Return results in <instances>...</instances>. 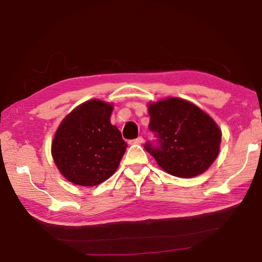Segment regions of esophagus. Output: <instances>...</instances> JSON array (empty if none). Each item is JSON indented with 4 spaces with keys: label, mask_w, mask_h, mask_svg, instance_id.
Returning a JSON list of instances; mask_svg holds the SVG:
<instances>
[{
    "label": "esophagus",
    "mask_w": 262,
    "mask_h": 262,
    "mask_svg": "<svg viewBox=\"0 0 262 262\" xmlns=\"http://www.w3.org/2000/svg\"><path fill=\"white\" fill-rule=\"evenodd\" d=\"M130 143H133V144H141V143H143V137L139 136V137H137V139L130 141Z\"/></svg>",
    "instance_id": "obj_1"
}]
</instances>
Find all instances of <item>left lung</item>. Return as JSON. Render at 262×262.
Here are the masks:
<instances>
[{
	"label": "left lung",
	"mask_w": 262,
	"mask_h": 262,
	"mask_svg": "<svg viewBox=\"0 0 262 262\" xmlns=\"http://www.w3.org/2000/svg\"><path fill=\"white\" fill-rule=\"evenodd\" d=\"M149 128L158 137L144 149L164 171L192 178L207 171L219 156L222 132L205 111L188 100L170 98L149 103Z\"/></svg>",
	"instance_id": "obj_1"
}]
</instances>
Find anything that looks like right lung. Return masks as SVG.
Masks as SVG:
<instances>
[{"label":"right lung","mask_w":262,"mask_h":262,"mask_svg":"<svg viewBox=\"0 0 262 262\" xmlns=\"http://www.w3.org/2000/svg\"><path fill=\"white\" fill-rule=\"evenodd\" d=\"M113 104L91 99L74 108L52 142V156L61 174L79 186H97L112 176L127 143L111 123Z\"/></svg>","instance_id":"obj_1"}]
</instances>
